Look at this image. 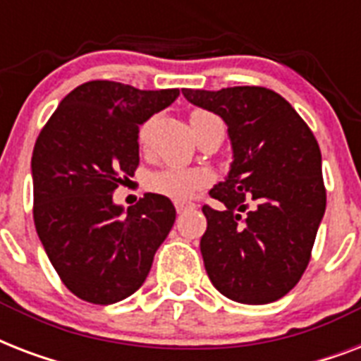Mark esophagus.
Masks as SVG:
<instances>
[{
	"label": "esophagus",
	"instance_id": "1",
	"mask_svg": "<svg viewBox=\"0 0 361 361\" xmlns=\"http://www.w3.org/2000/svg\"><path fill=\"white\" fill-rule=\"evenodd\" d=\"M174 206H176V212H178V214H183L185 209L192 208V204H191V202H181V200H178V202H174Z\"/></svg>",
	"mask_w": 361,
	"mask_h": 361
}]
</instances>
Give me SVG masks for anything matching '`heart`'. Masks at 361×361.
Returning a JSON list of instances; mask_svg holds the SVG:
<instances>
[{
    "instance_id": "b5f03b06",
    "label": "heart",
    "mask_w": 361,
    "mask_h": 361,
    "mask_svg": "<svg viewBox=\"0 0 361 361\" xmlns=\"http://www.w3.org/2000/svg\"><path fill=\"white\" fill-rule=\"evenodd\" d=\"M189 121H191L192 133H195L200 125L209 123V121H217V123H221V120L217 116L209 114V112H202V110H195L191 114V118H189ZM147 129H149V123H144L140 127V130H138V142H140V144L146 142ZM209 180H212V174H209L206 169L169 166V169L159 170V172L149 176L147 187H149L153 192L172 198V200H185V198L192 197L198 189H202L204 185H208Z\"/></svg>"
}]
</instances>
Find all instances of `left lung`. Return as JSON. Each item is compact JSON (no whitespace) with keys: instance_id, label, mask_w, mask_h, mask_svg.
Segmentation results:
<instances>
[{"instance_id":"8db88e82","label":"left lung","mask_w":361,"mask_h":361,"mask_svg":"<svg viewBox=\"0 0 361 361\" xmlns=\"http://www.w3.org/2000/svg\"><path fill=\"white\" fill-rule=\"evenodd\" d=\"M228 127V176L209 191L200 240L209 281L234 302L262 305L296 286L326 209L317 138L290 103L268 87L181 90ZM247 202H251L249 207Z\"/></svg>"}]
</instances>
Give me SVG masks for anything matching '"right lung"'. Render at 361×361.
I'll use <instances>...</instances> for the list:
<instances>
[{
    "mask_svg": "<svg viewBox=\"0 0 361 361\" xmlns=\"http://www.w3.org/2000/svg\"><path fill=\"white\" fill-rule=\"evenodd\" d=\"M180 90L86 82L59 103L31 157L33 219L59 279L84 302L135 294L176 221L174 204L146 192L123 209L112 195L138 166V129Z\"/></svg>",
    "mask_w": 361,
    "mask_h": 361,
    "instance_id": "1",
    "label": "right lung"
}]
</instances>
